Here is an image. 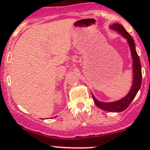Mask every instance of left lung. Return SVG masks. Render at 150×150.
<instances>
[{
  "label": "left lung",
  "mask_w": 150,
  "mask_h": 150,
  "mask_svg": "<svg viewBox=\"0 0 150 150\" xmlns=\"http://www.w3.org/2000/svg\"><path fill=\"white\" fill-rule=\"evenodd\" d=\"M110 28L112 29V30H115L118 32V33H120L124 38H125L128 40V43H129L130 48H131V54H132L133 59H134V61H133V64H133V67H134V82H133V86L128 94L125 98L119 101H117V102L105 103V102H102L98 101L94 97L93 95H92V98H93L94 103L99 108L108 112H120L125 110L130 105V104L132 102V101L135 98L138 91L139 90L141 84H142V68H141L139 58L137 51H136L134 41L131 35L120 24H115V25H112Z\"/></svg>",
  "instance_id": "1"
}]
</instances>
